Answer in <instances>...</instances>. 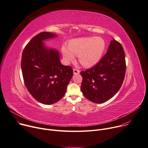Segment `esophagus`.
<instances>
[{
  "mask_svg": "<svg viewBox=\"0 0 148 148\" xmlns=\"http://www.w3.org/2000/svg\"><path fill=\"white\" fill-rule=\"evenodd\" d=\"M79 73H80L79 70L76 69H73V74L78 75V74H79Z\"/></svg>",
  "mask_w": 148,
  "mask_h": 148,
  "instance_id": "esophagus-1",
  "label": "esophagus"
}]
</instances>
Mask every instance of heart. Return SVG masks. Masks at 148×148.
<instances>
[{"mask_svg": "<svg viewBox=\"0 0 148 148\" xmlns=\"http://www.w3.org/2000/svg\"><path fill=\"white\" fill-rule=\"evenodd\" d=\"M106 42L100 37H87L75 39L63 46L62 53L66 63L72 61L74 56H77L80 64L90 68L96 64L103 56L106 49Z\"/></svg>", "mask_w": 148, "mask_h": 148, "instance_id": "heart-1", "label": "heart"}]
</instances>
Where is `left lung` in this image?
Instances as JSON below:
<instances>
[{
    "mask_svg": "<svg viewBox=\"0 0 148 148\" xmlns=\"http://www.w3.org/2000/svg\"><path fill=\"white\" fill-rule=\"evenodd\" d=\"M125 55L121 44L113 39L108 52L95 66L81 71V90L91 102H106L121 88L126 73Z\"/></svg>",
    "mask_w": 148,
    "mask_h": 148,
    "instance_id": "left-lung-1",
    "label": "left lung"
}]
</instances>
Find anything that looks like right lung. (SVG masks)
I'll return each instance as SVG.
<instances>
[{
    "label": "right lung",
    "mask_w": 148,
    "mask_h": 148,
    "mask_svg": "<svg viewBox=\"0 0 148 148\" xmlns=\"http://www.w3.org/2000/svg\"><path fill=\"white\" fill-rule=\"evenodd\" d=\"M56 36L39 33L26 45L22 55L25 85L36 101L46 105L55 103L64 96L73 76L72 67L60 63L58 51L46 48L43 43Z\"/></svg>",
    "instance_id": "1"
}]
</instances>
